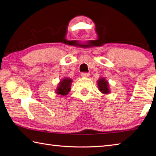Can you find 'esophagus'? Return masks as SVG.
I'll return each instance as SVG.
<instances>
[{"label": "esophagus", "instance_id": "obj_1", "mask_svg": "<svg viewBox=\"0 0 156 156\" xmlns=\"http://www.w3.org/2000/svg\"><path fill=\"white\" fill-rule=\"evenodd\" d=\"M89 75H90V74H89V73H86V72H83V73H81V76H82V77H84V78L89 77Z\"/></svg>", "mask_w": 156, "mask_h": 156}]
</instances>
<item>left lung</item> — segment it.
Listing matches in <instances>:
<instances>
[{
  "mask_svg": "<svg viewBox=\"0 0 156 156\" xmlns=\"http://www.w3.org/2000/svg\"><path fill=\"white\" fill-rule=\"evenodd\" d=\"M98 84L99 87V90H100L101 93H104V94H108L109 93V87H108V81L105 80V78H101L98 81Z\"/></svg>",
  "mask_w": 156,
  "mask_h": 156,
  "instance_id": "8db88e82",
  "label": "left lung"
}]
</instances>
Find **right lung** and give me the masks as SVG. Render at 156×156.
I'll return each instance as SVG.
<instances>
[{
  "mask_svg": "<svg viewBox=\"0 0 156 156\" xmlns=\"http://www.w3.org/2000/svg\"><path fill=\"white\" fill-rule=\"evenodd\" d=\"M72 83V80L69 78H63L58 84L57 89L56 90V92L58 95H66L69 92L71 89V84Z\"/></svg>",
  "mask_w": 156,
  "mask_h": 156,
  "instance_id": "right-lung-1",
  "label": "right lung"
}]
</instances>
